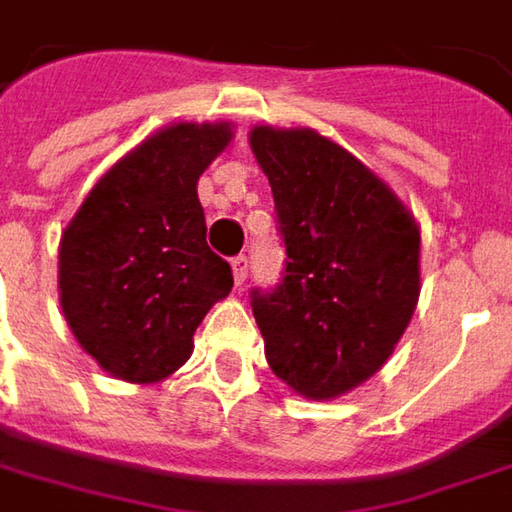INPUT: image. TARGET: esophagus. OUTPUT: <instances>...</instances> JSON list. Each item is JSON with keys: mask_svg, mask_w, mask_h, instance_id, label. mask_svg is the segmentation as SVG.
Instances as JSON below:
<instances>
[{"mask_svg": "<svg viewBox=\"0 0 512 512\" xmlns=\"http://www.w3.org/2000/svg\"><path fill=\"white\" fill-rule=\"evenodd\" d=\"M233 267V281H236V287H242L245 279H248V256H236L231 262Z\"/></svg>", "mask_w": 512, "mask_h": 512, "instance_id": "34e87169", "label": "esophagus"}]
</instances>
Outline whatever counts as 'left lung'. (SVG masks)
I'll use <instances>...</instances> for the list:
<instances>
[{"label":"left lung","mask_w":512,"mask_h":512,"mask_svg":"<svg viewBox=\"0 0 512 512\" xmlns=\"http://www.w3.org/2000/svg\"><path fill=\"white\" fill-rule=\"evenodd\" d=\"M287 248L273 293L253 290L273 375L332 400L375 375L420 298V228L389 185L312 129L253 126Z\"/></svg>","instance_id":"left-lung-1"}]
</instances>
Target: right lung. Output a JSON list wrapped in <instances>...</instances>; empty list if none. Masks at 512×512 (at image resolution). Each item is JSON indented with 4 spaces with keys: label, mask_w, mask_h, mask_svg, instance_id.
<instances>
[{
    "label": "right lung",
    "mask_w": 512,
    "mask_h": 512,
    "mask_svg": "<svg viewBox=\"0 0 512 512\" xmlns=\"http://www.w3.org/2000/svg\"><path fill=\"white\" fill-rule=\"evenodd\" d=\"M231 137V123L154 132L106 171L61 233L67 327L118 380L174 375L205 312L231 293V264L208 248L197 197L200 174Z\"/></svg>",
    "instance_id": "add662e5"
}]
</instances>
